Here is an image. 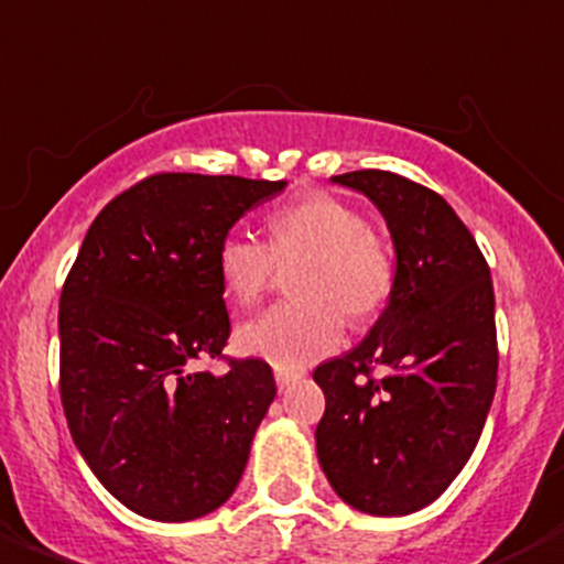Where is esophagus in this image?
I'll return each instance as SVG.
<instances>
[{"label": "esophagus", "instance_id": "34e87169", "mask_svg": "<svg viewBox=\"0 0 564 564\" xmlns=\"http://www.w3.org/2000/svg\"><path fill=\"white\" fill-rule=\"evenodd\" d=\"M296 373H291V370H276V384H279V391H288L293 382H296Z\"/></svg>", "mask_w": 564, "mask_h": 564}]
</instances>
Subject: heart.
I'll return each instance as SVG.
<instances>
[{
	"label": "heart",
	"mask_w": 564,
	"mask_h": 564,
	"mask_svg": "<svg viewBox=\"0 0 564 564\" xmlns=\"http://www.w3.org/2000/svg\"><path fill=\"white\" fill-rule=\"evenodd\" d=\"M291 273L296 302L268 307L236 330V348L276 370H302L334 354L345 319L368 322L388 305L397 268L365 214L330 194H311L268 216V242L230 230L216 245L225 300L248 307L271 285L276 264Z\"/></svg>",
	"instance_id": "b5f03b06"
}]
</instances>
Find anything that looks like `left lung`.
Wrapping results in <instances>:
<instances>
[{
	"label": "left lung",
	"instance_id": "obj_1",
	"mask_svg": "<svg viewBox=\"0 0 564 564\" xmlns=\"http://www.w3.org/2000/svg\"><path fill=\"white\" fill-rule=\"evenodd\" d=\"M334 182L384 216L397 285L368 336L314 370L325 391L316 454L350 508L405 517L454 482L482 436L499 368L494 282L470 230L431 187L391 171Z\"/></svg>",
	"mask_w": 564,
	"mask_h": 564
}]
</instances>
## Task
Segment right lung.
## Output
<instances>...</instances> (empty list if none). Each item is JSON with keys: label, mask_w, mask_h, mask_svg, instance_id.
<instances>
[{"label": "right lung", "mask_w": 564, "mask_h": 564, "mask_svg": "<svg viewBox=\"0 0 564 564\" xmlns=\"http://www.w3.org/2000/svg\"><path fill=\"white\" fill-rule=\"evenodd\" d=\"M288 182L153 173L85 234L59 300V393L79 454L133 513L187 522L228 502L276 397L271 365L196 370L230 336L216 245Z\"/></svg>", "instance_id": "1"}]
</instances>
